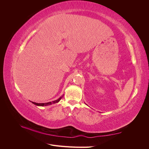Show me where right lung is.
Here are the masks:
<instances>
[{
	"instance_id": "obj_1",
	"label": "right lung",
	"mask_w": 149,
	"mask_h": 149,
	"mask_svg": "<svg viewBox=\"0 0 149 149\" xmlns=\"http://www.w3.org/2000/svg\"><path fill=\"white\" fill-rule=\"evenodd\" d=\"M63 97V96H61L60 98H58V100H56L55 101H53L52 102H45V103H37V102H32L33 104H35L36 106H46L51 105V104H55V103L58 102L61 100V99Z\"/></svg>"
}]
</instances>
